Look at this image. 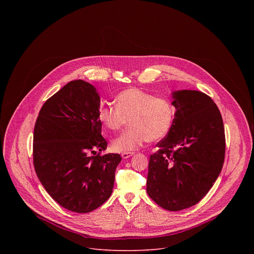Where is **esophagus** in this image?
Returning <instances> with one entry per match:
<instances>
[{
    "mask_svg": "<svg viewBox=\"0 0 254 254\" xmlns=\"http://www.w3.org/2000/svg\"><path fill=\"white\" fill-rule=\"evenodd\" d=\"M133 155L132 152H125V153H122V157L123 159H128L129 157H131Z\"/></svg>",
    "mask_w": 254,
    "mask_h": 254,
    "instance_id": "34e87169",
    "label": "esophagus"
}]
</instances>
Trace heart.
Segmentation results:
<instances>
[{"instance_id":"obj_1","label":"heart","mask_w":254,"mask_h":254,"mask_svg":"<svg viewBox=\"0 0 254 254\" xmlns=\"http://www.w3.org/2000/svg\"><path fill=\"white\" fill-rule=\"evenodd\" d=\"M175 117L176 107L170 98L138 88L120 92L116 106L101 105L98 110L99 122L108 130L119 131L128 121L130 127L113 142L114 150L122 153L133 152L149 140L165 137Z\"/></svg>"}]
</instances>
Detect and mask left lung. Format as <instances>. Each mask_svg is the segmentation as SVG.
<instances>
[{"instance_id": "8db88e82", "label": "left lung", "mask_w": 254, "mask_h": 254, "mask_svg": "<svg viewBox=\"0 0 254 254\" xmlns=\"http://www.w3.org/2000/svg\"><path fill=\"white\" fill-rule=\"evenodd\" d=\"M173 98L176 117L151 155L147 192L162 208L180 211L197 204L218 178L225 132L219 108L207 94L179 90Z\"/></svg>"}]
</instances>
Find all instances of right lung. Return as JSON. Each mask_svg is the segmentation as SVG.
Masks as SVG:
<instances>
[{
    "mask_svg": "<svg viewBox=\"0 0 254 254\" xmlns=\"http://www.w3.org/2000/svg\"><path fill=\"white\" fill-rule=\"evenodd\" d=\"M100 97L81 79L68 82L48 98L36 121L34 168L47 193L63 208L88 213L113 193L119 154L107 147L98 119ZM100 151L91 156L95 150Z\"/></svg>",
    "mask_w": 254,
    "mask_h": 254,
    "instance_id": "add662e5",
    "label": "right lung"
}]
</instances>
